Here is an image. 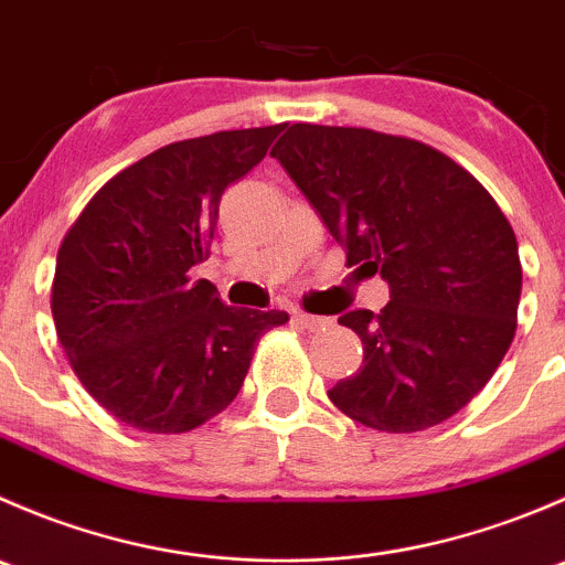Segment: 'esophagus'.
Listing matches in <instances>:
<instances>
[{
	"label": "esophagus",
	"mask_w": 565,
	"mask_h": 565,
	"mask_svg": "<svg viewBox=\"0 0 565 565\" xmlns=\"http://www.w3.org/2000/svg\"><path fill=\"white\" fill-rule=\"evenodd\" d=\"M292 319H295V324H300V328H306V330H317V328H322L324 322H328V319L315 317V315H306V311H295Z\"/></svg>",
	"instance_id": "obj_1"
}]
</instances>
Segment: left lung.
<instances>
[{
    "label": "left lung",
    "instance_id": "obj_1",
    "mask_svg": "<svg viewBox=\"0 0 565 565\" xmlns=\"http://www.w3.org/2000/svg\"><path fill=\"white\" fill-rule=\"evenodd\" d=\"M270 150L347 265L388 281L380 315L347 311L363 366L330 402L377 431H424L459 413L498 372L516 330L522 265L487 188L424 141L335 125H284Z\"/></svg>",
    "mask_w": 565,
    "mask_h": 565
}]
</instances>
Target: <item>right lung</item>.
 <instances>
[{
  "label": "right lung",
  "mask_w": 565,
  "mask_h": 565,
  "mask_svg": "<svg viewBox=\"0 0 565 565\" xmlns=\"http://www.w3.org/2000/svg\"><path fill=\"white\" fill-rule=\"evenodd\" d=\"M284 125L161 147L106 182L56 254L51 315L89 396L152 435L191 431L230 407L259 335L289 319L221 303L191 267L210 256L218 204Z\"/></svg>",
  "instance_id": "obj_1"
}]
</instances>
